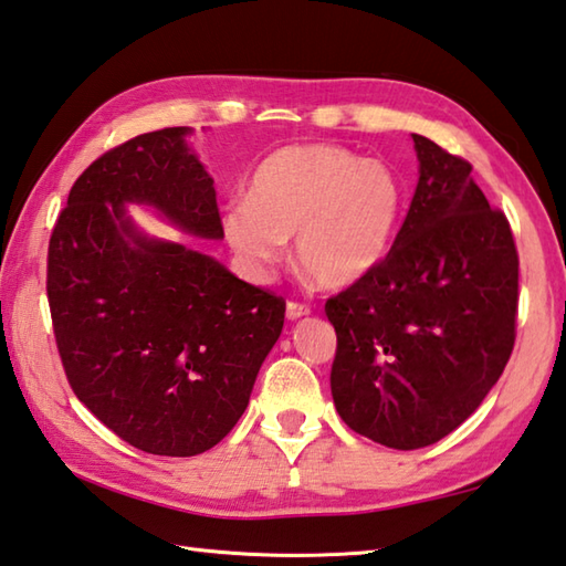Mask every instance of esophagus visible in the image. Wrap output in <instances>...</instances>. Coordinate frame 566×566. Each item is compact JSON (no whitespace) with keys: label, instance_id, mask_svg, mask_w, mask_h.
Listing matches in <instances>:
<instances>
[{"label":"esophagus","instance_id":"esophagus-1","mask_svg":"<svg viewBox=\"0 0 566 566\" xmlns=\"http://www.w3.org/2000/svg\"><path fill=\"white\" fill-rule=\"evenodd\" d=\"M310 314H312V306L310 304L286 302V318H292V322H296V318H302V316H310Z\"/></svg>","mask_w":566,"mask_h":566}]
</instances>
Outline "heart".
Masks as SVG:
<instances>
[{
    "instance_id": "obj_1",
    "label": "heart",
    "mask_w": 566,
    "mask_h": 566,
    "mask_svg": "<svg viewBox=\"0 0 566 566\" xmlns=\"http://www.w3.org/2000/svg\"><path fill=\"white\" fill-rule=\"evenodd\" d=\"M403 208V188L381 160L306 143L266 156L250 198L222 210V234L244 270L264 280L296 234V260L326 290H344L374 272L388 252Z\"/></svg>"
}]
</instances>
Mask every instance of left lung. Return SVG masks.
<instances>
[{
    "label": "left lung",
    "instance_id": "obj_1",
    "mask_svg": "<svg viewBox=\"0 0 566 566\" xmlns=\"http://www.w3.org/2000/svg\"><path fill=\"white\" fill-rule=\"evenodd\" d=\"M413 143L420 178L394 248L324 306L338 416L396 450L433 446L475 413L510 361L520 300L505 212L465 158Z\"/></svg>",
    "mask_w": 566,
    "mask_h": 566
}]
</instances>
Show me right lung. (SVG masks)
I'll return each mask as SVG.
<instances>
[{
  "label": "right lung",
  "mask_w": 566,
  "mask_h": 566,
  "mask_svg": "<svg viewBox=\"0 0 566 566\" xmlns=\"http://www.w3.org/2000/svg\"><path fill=\"white\" fill-rule=\"evenodd\" d=\"M190 128L106 150L81 172L51 230L46 296L76 398L128 446L200 455L230 433L284 326L286 302L185 244L148 240L123 205L220 240L212 178Z\"/></svg>",
  "instance_id": "1"
}]
</instances>
